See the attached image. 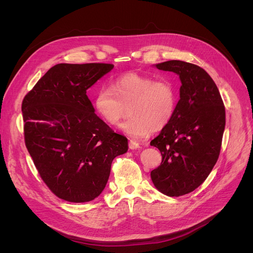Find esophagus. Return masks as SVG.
Returning <instances> with one entry per match:
<instances>
[{
    "label": "esophagus",
    "instance_id": "esophagus-1",
    "mask_svg": "<svg viewBox=\"0 0 253 253\" xmlns=\"http://www.w3.org/2000/svg\"><path fill=\"white\" fill-rule=\"evenodd\" d=\"M139 148H140V145H139L138 142H136L134 140H130L129 141V149H131V150H137Z\"/></svg>",
    "mask_w": 253,
    "mask_h": 253
}]
</instances>
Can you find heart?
<instances>
[{
  "mask_svg": "<svg viewBox=\"0 0 253 253\" xmlns=\"http://www.w3.org/2000/svg\"><path fill=\"white\" fill-rule=\"evenodd\" d=\"M176 104V90L170 82L136 73L119 77L111 88L100 87L93 97L95 113L109 126L118 125L129 108L130 118L121 129L136 139L164 129L173 118Z\"/></svg>",
  "mask_w": 253,
  "mask_h": 253,
  "instance_id": "b5f03b06",
  "label": "heart"
}]
</instances>
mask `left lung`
Instances as JSON below:
<instances>
[{
  "instance_id": "obj_1",
  "label": "left lung",
  "mask_w": 253,
  "mask_h": 253,
  "mask_svg": "<svg viewBox=\"0 0 253 253\" xmlns=\"http://www.w3.org/2000/svg\"><path fill=\"white\" fill-rule=\"evenodd\" d=\"M156 68L177 74L181 86L173 118L151 141L162 155L151 178L158 191L179 197L201 185L217 162L225 110L217 86L200 66L169 60Z\"/></svg>"
}]
</instances>
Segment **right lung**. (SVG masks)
<instances>
[{"mask_svg":"<svg viewBox=\"0 0 253 253\" xmlns=\"http://www.w3.org/2000/svg\"><path fill=\"white\" fill-rule=\"evenodd\" d=\"M113 68L56 64L23 98L26 149L43 181L62 200H94L109 180L113 160L128 150L127 138L96 116L86 94Z\"/></svg>","mask_w":253,"mask_h":253,"instance_id":"add662e5","label":"right lung"}]
</instances>
